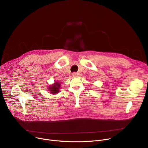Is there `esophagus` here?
I'll return each mask as SVG.
<instances>
[{
    "label": "esophagus",
    "instance_id": "obj_1",
    "mask_svg": "<svg viewBox=\"0 0 148 148\" xmlns=\"http://www.w3.org/2000/svg\"><path fill=\"white\" fill-rule=\"evenodd\" d=\"M73 75L74 77H77V76L78 75V74H77V73H73Z\"/></svg>",
    "mask_w": 148,
    "mask_h": 148
}]
</instances>
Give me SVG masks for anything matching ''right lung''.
Masks as SVG:
<instances>
[{"label": "right lung", "mask_w": 148, "mask_h": 148, "mask_svg": "<svg viewBox=\"0 0 148 148\" xmlns=\"http://www.w3.org/2000/svg\"><path fill=\"white\" fill-rule=\"evenodd\" d=\"M60 86L61 84H60L58 82H56L52 86H49L48 89H49V91H50L52 95H56V94H57L60 91Z\"/></svg>", "instance_id": "1"}]
</instances>
